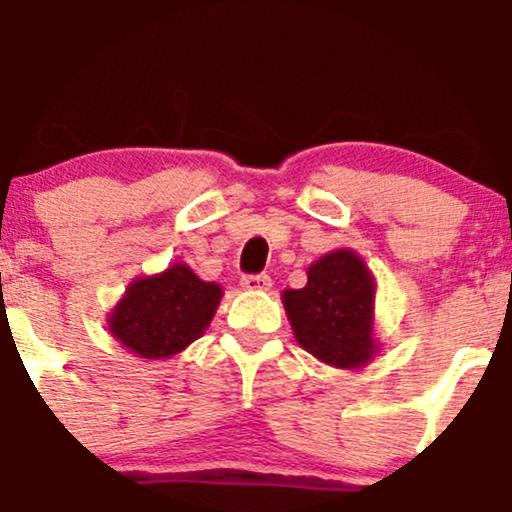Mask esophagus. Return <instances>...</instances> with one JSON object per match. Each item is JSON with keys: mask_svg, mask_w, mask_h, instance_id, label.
<instances>
[{"mask_svg": "<svg viewBox=\"0 0 512 512\" xmlns=\"http://www.w3.org/2000/svg\"><path fill=\"white\" fill-rule=\"evenodd\" d=\"M240 284H243V289L250 291H267L272 286V279H269V274H245Z\"/></svg>", "mask_w": 512, "mask_h": 512, "instance_id": "1", "label": "esophagus"}]
</instances>
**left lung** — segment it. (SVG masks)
Here are the masks:
<instances>
[{
	"mask_svg": "<svg viewBox=\"0 0 512 512\" xmlns=\"http://www.w3.org/2000/svg\"><path fill=\"white\" fill-rule=\"evenodd\" d=\"M373 296V276L361 257L337 250L308 269L303 289L284 291V308L305 351L330 366L356 368L375 351Z\"/></svg>",
	"mask_w": 512,
	"mask_h": 512,
	"instance_id": "obj_1",
	"label": "left lung"
}]
</instances>
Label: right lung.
Segmentation results:
<instances>
[{
	"label": "right lung",
	"mask_w": 512,
	"mask_h": 512,
	"mask_svg": "<svg viewBox=\"0 0 512 512\" xmlns=\"http://www.w3.org/2000/svg\"><path fill=\"white\" fill-rule=\"evenodd\" d=\"M221 289L185 264L134 281L110 315V332L142 358H168L207 330Z\"/></svg>",
	"instance_id": "obj_1"
}]
</instances>
